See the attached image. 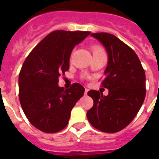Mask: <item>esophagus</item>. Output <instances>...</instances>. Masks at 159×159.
Instances as JSON below:
<instances>
[{
	"label": "esophagus",
	"mask_w": 159,
	"mask_h": 159,
	"mask_svg": "<svg viewBox=\"0 0 159 159\" xmlns=\"http://www.w3.org/2000/svg\"><path fill=\"white\" fill-rule=\"evenodd\" d=\"M88 91H89V90H88V88H85V92H84V95H88Z\"/></svg>",
	"instance_id": "obj_1"
}]
</instances>
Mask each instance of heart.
I'll return each mask as SVG.
<instances>
[{
  "label": "heart",
  "mask_w": 159,
  "mask_h": 159,
  "mask_svg": "<svg viewBox=\"0 0 159 159\" xmlns=\"http://www.w3.org/2000/svg\"><path fill=\"white\" fill-rule=\"evenodd\" d=\"M102 50L100 47H98V46H95V47L93 48V52H98V51H101Z\"/></svg>",
  "instance_id": "heart-1"
}]
</instances>
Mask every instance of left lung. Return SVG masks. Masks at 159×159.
Wrapping results in <instances>:
<instances>
[{
	"label": "left lung",
	"instance_id": "1",
	"mask_svg": "<svg viewBox=\"0 0 159 159\" xmlns=\"http://www.w3.org/2000/svg\"><path fill=\"white\" fill-rule=\"evenodd\" d=\"M102 43L108 57L102 87L108 95L89 91L94 104L88 112L90 123L98 130L115 133L134 119L146 96V75L139 59L129 46L106 32L91 34Z\"/></svg>",
	"mask_w": 159,
	"mask_h": 159
}]
</instances>
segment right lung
Masks as SVG:
<instances>
[{
    "mask_svg": "<svg viewBox=\"0 0 159 159\" xmlns=\"http://www.w3.org/2000/svg\"><path fill=\"white\" fill-rule=\"evenodd\" d=\"M90 32L57 30L41 40L28 56L19 75V98L29 121L45 133H56L68 123L71 111L84 95V88L74 84L64 90L59 77L69 69L73 48Z\"/></svg>",
    "mask_w": 159,
    "mask_h": 159,
    "instance_id": "add662e5",
    "label": "right lung"
}]
</instances>
